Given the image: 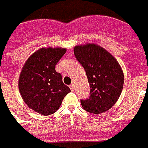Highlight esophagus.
Segmentation results:
<instances>
[{
	"mask_svg": "<svg viewBox=\"0 0 148 148\" xmlns=\"http://www.w3.org/2000/svg\"><path fill=\"white\" fill-rule=\"evenodd\" d=\"M69 88H70V89H71L72 91H74V89H75V85L72 84H71V85L69 86Z\"/></svg>",
	"mask_w": 148,
	"mask_h": 148,
	"instance_id": "34e87169",
	"label": "esophagus"
}]
</instances>
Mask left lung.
<instances>
[{
  "label": "left lung",
  "instance_id": "left-lung-1",
  "mask_svg": "<svg viewBox=\"0 0 148 148\" xmlns=\"http://www.w3.org/2000/svg\"><path fill=\"white\" fill-rule=\"evenodd\" d=\"M74 54L91 88L88 98L80 100L83 108L92 114L107 112L122 92L124 77L119 63L105 49L92 44L76 46Z\"/></svg>",
  "mask_w": 148,
  "mask_h": 148
}]
</instances>
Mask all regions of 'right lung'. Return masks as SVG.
<instances>
[{"instance_id": "obj_1", "label": "right lung", "mask_w": 148, "mask_h": 148, "mask_svg": "<svg viewBox=\"0 0 148 148\" xmlns=\"http://www.w3.org/2000/svg\"><path fill=\"white\" fill-rule=\"evenodd\" d=\"M66 52L65 49L48 48L34 52L22 69L19 90L31 109L49 116L59 109L64 96L71 90L62 80L55 66Z\"/></svg>"}]
</instances>
